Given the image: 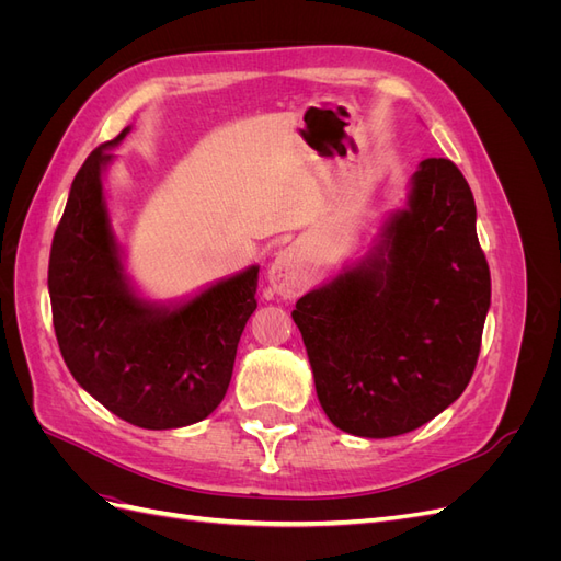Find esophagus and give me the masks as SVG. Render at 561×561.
<instances>
[{"label":"esophagus","mask_w":561,"mask_h":561,"mask_svg":"<svg viewBox=\"0 0 561 561\" xmlns=\"http://www.w3.org/2000/svg\"><path fill=\"white\" fill-rule=\"evenodd\" d=\"M309 280V266L295 248L283 250L268 268V283L280 297H295L307 290Z\"/></svg>","instance_id":"34e87169"}]
</instances>
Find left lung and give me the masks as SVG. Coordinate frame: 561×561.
Listing matches in <instances>:
<instances>
[{
    "label": "left lung",
    "mask_w": 561,
    "mask_h": 561,
    "mask_svg": "<svg viewBox=\"0 0 561 561\" xmlns=\"http://www.w3.org/2000/svg\"><path fill=\"white\" fill-rule=\"evenodd\" d=\"M474 198L449 159H426L407 208L367 257L293 311L320 407L358 437L410 433L463 393L482 346L491 276Z\"/></svg>",
    "instance_id": "8db88e82"
}]
</instances>
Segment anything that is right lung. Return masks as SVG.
<instances>
[{
  "label": "right lung",
  "mask_w": 561,
  "mask_h": 561,
  "mask_svg": "<svg viewBox=\"0 0 561 561\" xmlns=\"http://www.w3.org/2000/svg\"><path fill=\"white\" fill-rule=\"evenodd\" d=\"M130 128L100 145L75 175L54 236L48 293L58 346L77 383L112 414L149 431L203 421L222 402L260 266L180 307L140 299L110 227L103 171Z\"/></svg>",
  "instance_id": "obj_1"
}]
</instances>
